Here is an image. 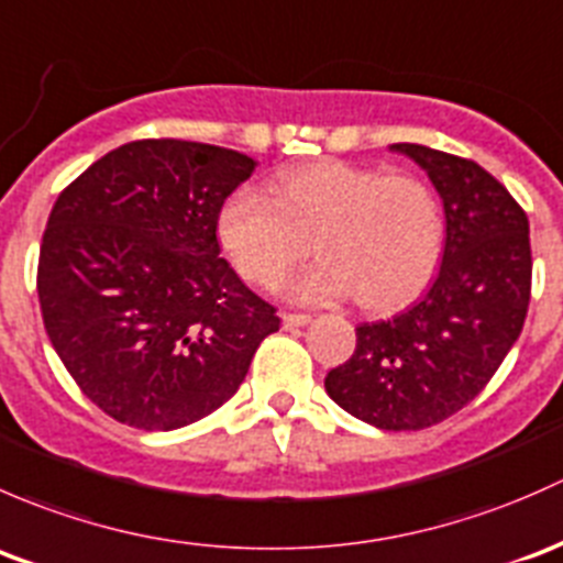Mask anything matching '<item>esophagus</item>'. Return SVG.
<instances>
[{
	"instance_id": "1",
	"label": "esophagus",
	"mask_w": 563,
	"mask_h": 563,
	"mask_svg": "<svg viewBox=\"0 0 563 563\" xmlns=\"http://www.w3.org/2000/svg\"><path fill=\"white\" fill-rule=\"evenodd\" d=\"M309 320H311V314H303V311H284L282 314V322L287 330L300 328V324H306Z\"/></svg>"
}]
</instances>
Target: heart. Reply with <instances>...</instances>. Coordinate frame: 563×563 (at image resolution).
<instances>
[{"label": "heart", "instance_id": "1", "mask_svg": "<svg viewBox=\"0 0 563 563\" xmlns=\"http://www.w3.org/2000/svg\"><path fill=\"white\" fill-rule=\"evenodd\" d=\"M442 235V208L426 181L339 159L287 167L271 195L239 189L219 211V243L243 279L274 287L314 241L322 260L287 284L289 298L355 295L368 311L398 309L426 287Z\"/></svg>", "mask_w": 563, "mask_h": 563}]
</instances>
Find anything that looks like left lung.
<instances>
[{
    "label": "left lung",
    "instance_id": "8db88e82",
    "mask_svg": "<svg viewBox=\"0 0 563 563\" xmlns=\"http://www.w3.org/2000/svg\"><path fill=\"white\" fill-rule=\"evenodd\" d=\"M390 148L442 197V265L407 311L357 324L355 352L328 371L324 390L382 431H420L474 401L518 341L531 300L529 217L477 162L417 143Z\"/></svg>",
    "mask_w": 563,
    "mask_h": 563
}]
</instances>
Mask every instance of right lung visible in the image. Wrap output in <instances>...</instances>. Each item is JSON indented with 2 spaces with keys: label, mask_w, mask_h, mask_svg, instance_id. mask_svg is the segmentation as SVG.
Here are the masks:
<instances>
[{
  "label": "right lung",
  "mask_w": 563,
  "mask_h": 563,
  "mask_svg": "<svg viewBox=\"0 0 563 563\" xmlns=\"http://www.w3.org/2000/svg\"><path fill=\"white\" fill-rule=\"evenodd\" d=\"M254 159L148 137L62 189L40 243L45 333L75 385L124 426L173 431L222 407L276 309L219 257L224 200Z\"/></svg>",
  "instance_id": "1"
}]
</instances>
